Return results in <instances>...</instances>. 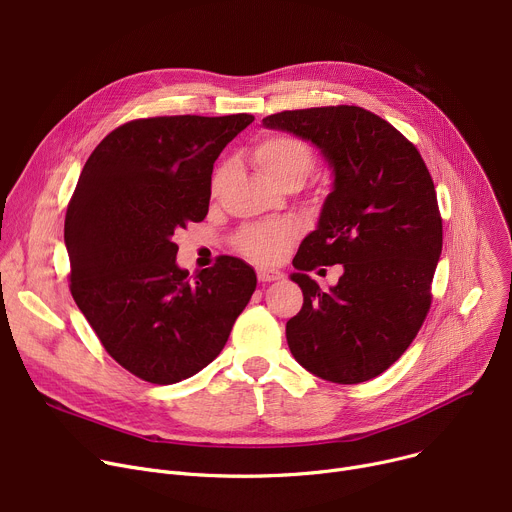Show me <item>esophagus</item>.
I'll return each instance as SVG.
<instances>
[{
    "mask_svg": "<svg viewBox=\"0 0 512 512\" xmlns=\"http://www.w3.org/2000/svg\"><path fill=\"white\" fill-rule=\"evenodd\" d=\"M257 278L259 282H276V280H282L284 274L280 269H271V267H259L257 269Z\"/></svg>",
    "mask_w": 512,
    "mask_h": 512,
    "instance_id": "34e87169",
    "label": "esophagus"
}]
</instances>
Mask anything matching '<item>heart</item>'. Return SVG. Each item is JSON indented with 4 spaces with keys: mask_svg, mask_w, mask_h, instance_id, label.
Here are the masks:
<instances>
[{
    "mask_svg": "<svg viewBox=\"0 0 512 512\" xmlns=\"http://www.w3.org/2000/svg\"><path fill=\"white\" fill-rule=\"evenodd\" d=\"M253 162L271 183L288 187L290 183L302 185L306 175L313 170L315 156L313 150L294 135L278 133L267 135L253 148ZM220 183L222 170H218L214 177V189H218ZM296 232L292 222L251 224L238 232L236 247L257 263H276L294 241Z\"/></svg>",
    "mask_w": 512,
    "mask_h": 512,
    "instance_id": "1",
    "label": "heart"
}]
</instances>
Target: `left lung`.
<instances>
[{
    "instance_id": "1",
    "label": "left lung",
    "mask_w": 512,
    "mask_h": 512,
    "mask_svg": "<svg viewBox=\"0 0 512 512\" xmlns=\"http://www.w3.org/2000/svg\"><path fill=\"white\" fill-rule=\"evenodd\" d=\"M263 127L315 144L333 170L317 230L292 261L304 302L286 323L290 352L325 381H370L399 360L430 309L442 251L432 177L416 146L362 107L284 111ZM335 262L345 274L323 293L305 271Z\"/></svg>"
}]
</instances>
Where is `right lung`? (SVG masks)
Masks as SVG:
<instances>
[{
	"instance_id": "right-lung-1",
	"label": "right lung",
	"mask_w": 512,
	"mask_h": 512,
	"mask_svg": "<svg viewBox=\"0 0 512 512\" xmlns=\"http://www.w3.org/2000/svg\"><path fill=\"white\" fill-rule=\"evenodd\" d=\"M251 123L247 113L129 121L94 148L67 206L72 296L105 350L148 383L206 368L255 292L243 259L189 276L173 241L206 218L214 162Z\"/></svg>"
}]
</instances>
